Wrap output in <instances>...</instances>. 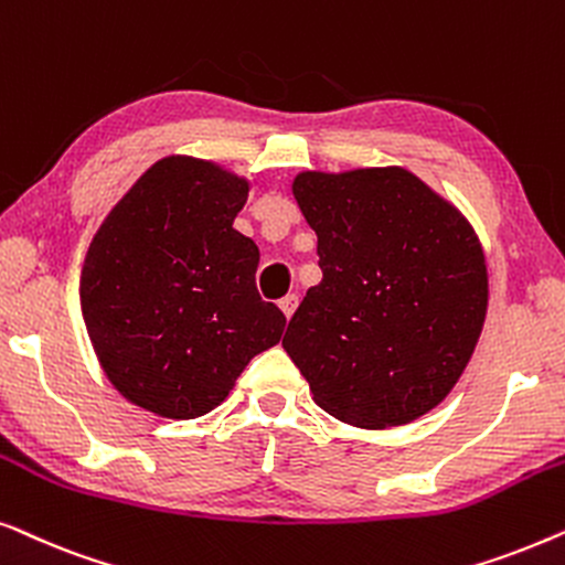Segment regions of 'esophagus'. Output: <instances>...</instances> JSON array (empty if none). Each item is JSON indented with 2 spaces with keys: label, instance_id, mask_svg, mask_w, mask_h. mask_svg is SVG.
Instances as JSON below:
<instances>
[{
  "label": "esophagus",
  "instance_id": "esophagus-1",
  "mask_svg": "<svg viewBox=\"0 0 565 565\" xmlns=\"http://www.w3.org/2000/svg\"><path fill=\"white\" fill-rule=\"evenodd\" d=\"M280 308H282L285 319H290V316L296 313V308H298V296H296V292H288V296L280 300Z\"/></svg>",
  "mask_w": 565,
  "mask_h": 565
}]
</instances>
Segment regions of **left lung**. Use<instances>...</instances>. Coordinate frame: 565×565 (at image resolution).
<instances>
[{"label": "left lung", "instance_id": "left-lung-1", "mask_svg": "<svg viewBox=\"0 0 565 565\" xmlns=\"http://www.w3.org/2000/svg\"><path fill=\"white\" fill-rule=\"evenodd\" d=\"M321 282L282 337L323 412L352 427L419 419L466 370L486 321L489 273L458 207L401 167L300 172Z\"/></svg>", "mask_w": 565, "mask_h": 565}]
</instances>
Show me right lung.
Returning <instances> with one entry per match:
<instances>
[{"mask_svg":"<svg viewBox=\"0 0 565 565\" xmlns=\"http://www.w3.org/2000/svg\"><path fill=\"white\" fill-rule=\"evenodd\" d=\"M249 182L213 161L167 157L146 169L92 238L82 313L122 398L167 416L213 412L285 316L259 298V249L234 228Z\"/></svg>","mask_w":565,"mask_h":565,"instance_id":"1","label":"right lung"}]
</instances>
